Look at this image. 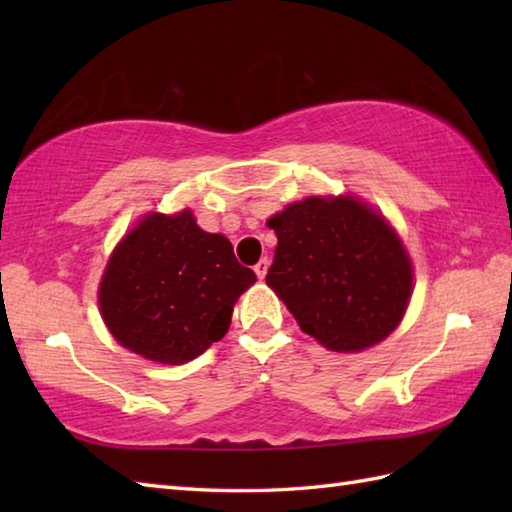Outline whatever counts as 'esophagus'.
I'll return each mask as SVG.
<instances>
[{
	"instance_id": "34e87169",
	"label": "esophagus",
	"mask_w": 512,
	"mask_h": 512,
	"mask_svg": "<svg viewBox=\"0 0 512 512\" xmlns=\"http://www.w3.org/2000/svg\"><path fill=\"white\" fill-rule=\"evenodd\" d=\"M268 266H270L268 257H262V259H259V262L255 264V273H257V277H259V279H264V277H266V273H268Z\"/></svg>"
}]
</instances>
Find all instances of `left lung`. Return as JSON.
Here are the masks:
<instances>
[{
  "instance_id": "8db88e82",
  "label": "left lung",
  "mask_w": 512,
  "mask_h": 512,
  "mask_svg": "<svg viewBox=\"0 0 512 512\" xmlns=\"http://www.w3.org/2000/svg\"><path fill=\"white\" fill-rule=\"evenodd\" d=\"M268 226L277 235L266 284L299 328L334 352L380 343L405 317L411 259L383 215L352 195L288 204Z\"/></svg>"
}]
</instances>
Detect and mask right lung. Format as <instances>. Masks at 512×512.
<instances>
[{
  "label": "right lung",
  "instance_id": "add662e5",
  "mask_svg": "<svg viewBox=\"0 0 512 512\" xmlns=\"http://www.w3.org/2000/svg\"><path fill=\"white\" fill-rule=\"evenodd\" d=\"M257 281L233 244L189 209L147 213L110 257L99 286L107 330L129 352L165 365L193 361L226 334L233 306Z\"/></svg>",
  "mask_w": 512,
  "mask_h": 512
}]
</instances>
